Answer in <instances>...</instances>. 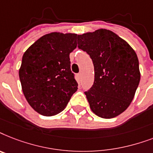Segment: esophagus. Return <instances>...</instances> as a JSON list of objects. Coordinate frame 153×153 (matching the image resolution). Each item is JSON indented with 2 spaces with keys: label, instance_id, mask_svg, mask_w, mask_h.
Listing matches in <instances>:
<instances>
[{
  "label": "esophagus",
  "instance_id": "obj_1",
  "mask_svg": "<svg viewBox=\"0 0 153 153\" xmlns=\"http://www.w3.org/2000/svg\"><path fill=\"white\" fill-rule=\"evenodd\" d=\"M77 79H78V81L80 82V80H81V74H80V73H78L77 74Z\"/></svg>",
  "mask_w": 153,
  "mask_h": 153
}]
</instances>
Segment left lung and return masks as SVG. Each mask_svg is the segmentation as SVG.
<instances>
[{"label":"left lung","instance_id":"8db88e82","mask_svg":"<svg viewBox=\"0 0 153 153\" xmlns=\"http://www.w3.org/2000/svg\"><path fill=\"white\" fill-rule=\"evenodd\" d=\"M77 42L94 65V84L84 92L90 108L102 118L119 115L131 103L140 82L137 53L128 42L107 29L78 35Z\"/></svg>","mask_w":153,"mask_h":153}]
</instances>
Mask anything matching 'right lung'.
<instances>
[{
	"label": "right lung",
	"mask_w": 153,
	"mask_h": 153,
	"mask_svg": "<svg viewBox=\"0 0 153 153\" xmlns=\"http://www.w3.org/2000/svg\"><path fill=\"white\" fill-rule=\"evenodd\" d=\"M76 36L46 34L23 55L19 70L22 90L30 107L42 115L60 113L77 90L69 59V53L76 48Z\"/></svg>",
	"instance_id": "obj_1"
}]
</instances>
